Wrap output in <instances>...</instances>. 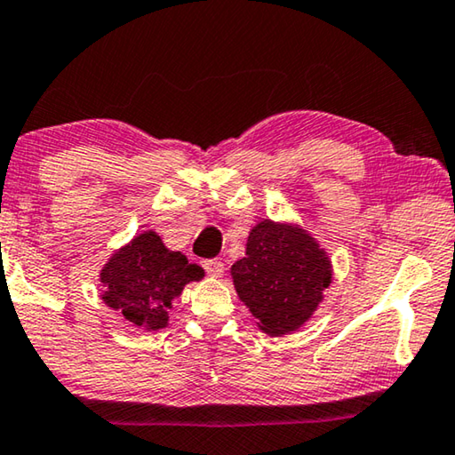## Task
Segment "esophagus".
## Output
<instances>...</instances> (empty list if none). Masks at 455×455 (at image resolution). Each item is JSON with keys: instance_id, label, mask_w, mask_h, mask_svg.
Returning <instances> with one entry per match:
<instances>
[{"instance_id": "1", "label": "esophagus", "mask_w": 455, "mask_h": 455, "mask_svg": "<svg viewBox=\"0 0 455 455\" xmlns=\"http://www.w3.org/2000/svg\"><path fill=\"white\" fill-rule=\"evenodd\" d=\"M202 267L206 269L208 275L220 277L222 271H225V263H222L220 259H206V261H202Z\"/></svg>"}]
</instances>
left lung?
<instances>
[{
    "mask_svg": "<svg viewBox=\"0 0 455 455\" xmlns=\"http://www.w3.org/2000/svg\"><path fill=\"white\" fill-rule=\"evenodd\" d=\"M230 275L263 333L280 337L310 321L333 280V266L302 227L261 220L251 228L245 257Z\"/></svg>",
    "mask_w": 455,
    "mask_h": 455,
    "instance_id": "left-lung-1",
    "label": "left lung"
}]
</instances>
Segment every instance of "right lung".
<instances>
[{"label": "right lung", "instance_id": "right-lung-1", "mask_svg": "<svg viewBox=\"0 0 455 455\" xmlns=\"http://www.w3.org/2000/svg\"><path fill=\"white\" fill-rule=\"evenodd\" d=\"M202 277L204 269L188 263L180 251L167 249L155 230H145L101 267V300L134 327L159 331L167 327L173 298Z\"/></svg>", "mask_w": 455, "mask_h": 455}]
</instances>
